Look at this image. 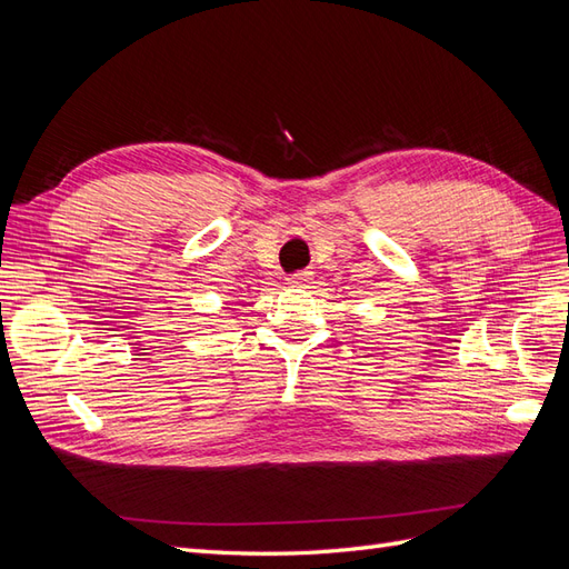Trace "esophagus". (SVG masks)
<instances>
[{"mask_svg":"<svg viewBox=\"0 0 569 569\" xmlns=\"http://www.w3.org/2000/svg\"><path fill=\"white\" fill-rule=\"evenodd\" d=\"M308 280H311V272H308V270L295 272V274H289V278H287L289 284H303V282H308Z\"/></svg>","mask_w":569,"mask_h":569,"instance_id":"1","label":"esophagus"}]
</instances>
